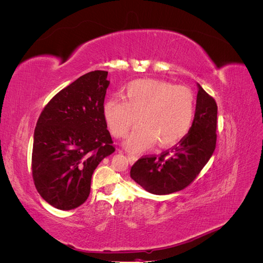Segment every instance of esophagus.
Listing matches in <instances>:
<instances>
[{
  "label": "esophagus",
  "mask_w": 263,
  "mask_h": 263,
  "mask_svg": "<svg viewBox=\"0 0 263 263\" xmlns=\"http://www.w3.org/2000/svg\"><path fill=\"white\" fill-rule=\"evenodd\" d=\"M127 158H128V161H129L130 163L136 162V161H137V159H138V157H137L136 155H134V154H129V155H127Z\"/></svg>",
  "instance_id": "1"
}]
</instances>
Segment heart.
<instances>
[{"instance_id": "b5f03b06", "label": "heart", "mask_w": 263, "mask_h": 263, "mask_svg": "<svg viewBox=\"0 0 263 263\" xmlns=\"http://www.w3.org/2000/svg\"><path fill=\"white\" fill-rule=\"evenodd\" d=\"M109 132L124 138L140 124L126 141L132 151H141L157 141L160 147L176 145L192 127L195 97L189 87L154 79L135 80L127 84L124 101L113 99L103 108Z\"/></svg>"}]
</instances>
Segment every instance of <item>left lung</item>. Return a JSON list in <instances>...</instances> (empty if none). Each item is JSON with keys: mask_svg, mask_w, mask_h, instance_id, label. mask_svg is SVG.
Instances as JSON below:
<instances>
[{"mask_svg": "<svg viewBox=\"0 0 263 263\" xmlns=\"http://www.w3.org/2000/svg\"><path fill=\"white\" fill-rule=\"evenodd\" d=\"M217 104L198 84L194 121L186 136L159 156H145L130 169L148 192L165 195L187 187L209 162L217 139Z\"/></svg>", "mask_w": 263, "mask_h": 263, "instance_id": "1", "label": "left lung"}]
</instances>
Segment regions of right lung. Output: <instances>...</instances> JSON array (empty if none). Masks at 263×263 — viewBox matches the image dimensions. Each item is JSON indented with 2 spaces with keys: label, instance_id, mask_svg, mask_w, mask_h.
I'll use <instances>...</instances> for the list:
<instances>
[{
  "label": "right lung",
  "instance_id": "1",
  "mask_svg": "<svg viewBox=\"0 0 263 263\" xmlns=\"http://www.w3.org/2000/svg\"><path fill=\"white\" fill-rule=\"evenodd\" d=\"M107 71L80 77L48 102L36 124L31 172L38 193L53 208L69 211L90 195L94 170L115 146L103 108Z\"/></svg>",
  "mask_w": 263,
  "mask_h": 263
}]
</instances>
